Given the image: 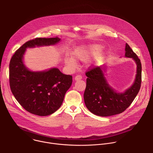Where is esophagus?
<instances>
[{
    "label": "esophagus",
    "instance_id": "obj_1",
    "mask_svg": "<svg viewBox=\"0 0 153 153\" xmlns=\"http://www.w3.org/2000/svg\"><path fill=\"white\" fill-rule=\"evenodd\" d=\"M82 79V76L80 75H77L75 77H74V80H79Z\"/></svg>",
    "mask_w": 153,
    "mask_h": 153
}]
</instances>
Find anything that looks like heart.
Returning a JSON list of instances; mask_svg holds the SVG:
<instances>
[{
    "instance_id": "obj_1",
    "label": "heart",
    "mask_w": 153,
    "mask_h": 153,
    "mask_svg": "<svg viewBox=\"0 0 153 153\" xmlns=\"http://www.w3.org/2000/svg\"><path fill=\"white\" fill-rule=\"evenodd\" d=\"M102 49V47L97 44H90L83 45L77 48L75 51L74 57L81 61L88 60L91 56L99 53ZM65 63L68 66L73 67L76 65L75 60L72 58H67L65 59Z\"/></svg>"
}]
</instances>
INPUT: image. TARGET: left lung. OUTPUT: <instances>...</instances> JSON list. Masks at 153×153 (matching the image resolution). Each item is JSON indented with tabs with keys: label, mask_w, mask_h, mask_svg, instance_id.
<instances>
[{
	"label": "left lung",
	"mask_w": 153,
	"mask_h": 153,
	"mask_svg": "<svg viewBox=\"0 0 153 153\" xmlns=\"http://www.w3.org/2000/svg\"><path fill=\"white\" fill-rule=\"evenodd\" d=\"M125 57L132 58L136 64L134 81L123 93L118 92L109 84L106 77L105 65L90 70L86 73V86L84 101L86 108L93 114L106 117L123 112L137 95L141 85L142 65L140 59L126 43Z\"/></svg>",
	"instance_id": "obj_1"
}]
</instances>
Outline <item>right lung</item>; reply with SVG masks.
Instances as JSON below:
<instances>
[{
  "label": "right lung",
  "mask_w": 153,
  "mask_h": 153,
  "mask_svg": "<svg viewBox=\"0 0 153 153\" xmlns=\"http://www.w3.org/2000/svg\"><path fill=\"white\" fill-rule=\"evenodd\" d=\"M59 37L36 38L20 47L10 63V84L13 94L25 110L40 116L50 115L61 106L65 93L72 84L73 77L57 68L43 71L30 70L24 63L27 48L54 45Z\"/></svg>",
  "instance_id": "obj_1"
}]
</instances>
